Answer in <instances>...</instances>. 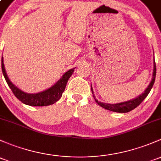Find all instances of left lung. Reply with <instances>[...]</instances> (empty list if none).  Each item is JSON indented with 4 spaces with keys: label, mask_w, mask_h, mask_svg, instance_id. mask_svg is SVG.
<instances>
[{
    "label": "left lung",
    "mask_w": 161,
    "mask_h": 161,
    "mask_svg": "<svg viewBox=\"0 0 161 161\" xmlns=\"http://www.w3.org/2000/svg\"><path fill=\"white\" fill-rule=\"evenodd\" d=\"M156 63L153 61V77H152V80L150 82V83L149 84L146 89L144 90L143 93L140 94V96H136V98L133 99H130V100L126 101V102H122L119 103H115V104H110V103H105L100 101H98V99H96L94 96L93 89L92 87L91 86V90H92V96H93L95 100L98 103V105H99L100 106H102L104 109H107V110H110L113 112H116V113H128V112L133 110L135 108L137 107L140 104L143 100H144L145 98L147 96L149 92L151 90L152 87H153V83L155 82V77H156Z\"/></svg>",
    "instance_id": "8db88e82"
}]
</instances>
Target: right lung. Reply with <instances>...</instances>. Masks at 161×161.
I'll list each match as a JSON object with an SVG mask.
<instances>
[{"mask_svg":"<svg viewBox=\"0 0 161 161\" xmlns=\"http://www.w3.org/2000/svg\"><path fill=\"white\" fill-rule=\"evenodd\" d=\"M1 69H2L3 75L4 76V79L8 86L11 89L14 95L21 103L31 106H45L54 104L62 97V93H63L65 87H66L68 80L72 75L75 68L69 69V71L65 72L63 75L58 79V82L52 86H51L50 88L42 91V92H38V93L31 94L27 93V92L21 90L11 82L8 75H7L6 70H5L3 57L1 58Z\"/></svg>","mask_w":161,"mask_h":161,"instance_id":"1","label":"right lung"}]
</instances>
